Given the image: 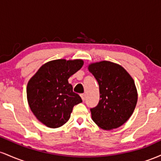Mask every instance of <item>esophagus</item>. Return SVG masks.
I'll list each match as a JSON object with an SVG mask.
<instances>
[{
    "instance_id": "esophagus-1",
    "label": "esophagus",
    "mask_w": 161,
    "mask_h": 161,
    "mask_svg": "<svg viewBox=\"0 0 161 161\" xmlns=\"http://www.w3.org/2000/svg\"><path fill=\"white\" fill-rule=\"evenodd\" d=\"M81 97H82V101H84L85 100H86V94H82V95H81Z\"/></svg>"
}]
</instances>
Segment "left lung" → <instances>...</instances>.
I'll return each mask as SVG.
<instances>
[{"label": "left lung", "mask_w": 161, "mask_h": 161, "mask_svg": "<svg viewBox=\"0 0 161 161\" xmlns=\"http://www.w3.org/2000/svg\"><path fill=\"white\" fill-rule=\"evenodd\" d=\"M88 70L99 85L100 101L90 109L93 121L105 130L116 129L132 116L138 95L134 80L121 66L110 61L92 64Z\"/></svg>", "instance_id": "1"}]
</instances>
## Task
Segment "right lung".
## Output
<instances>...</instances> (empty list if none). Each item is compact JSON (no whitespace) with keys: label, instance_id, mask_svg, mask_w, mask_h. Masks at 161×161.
Here are the masks:
<instances>
[{"label":"right lung","instance_id":"add662e5","mask_svg":"<svg viewBox=\"0 0 161 161\" xmlns=\"http://www.w3.org/2000/svg\"><path fill=\"white\" fill-rule=\"evenodd\" d=\"M82 65V60H52L41 66L28 82L27 99L31 110L47 127L58 128L66 123L73 107L82 101L68 82Z\"/></svg>","mask_w":161,"mask_h":161}]
</instances>
